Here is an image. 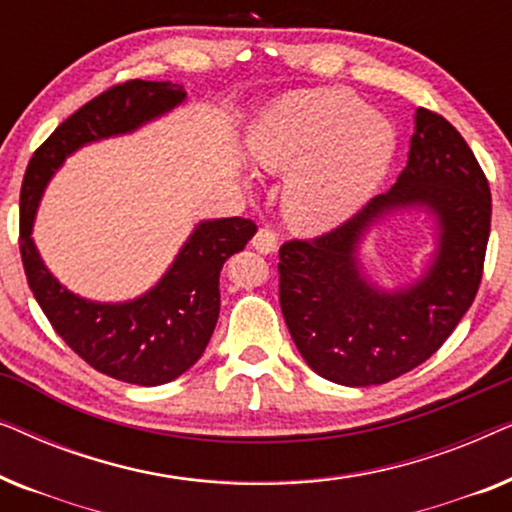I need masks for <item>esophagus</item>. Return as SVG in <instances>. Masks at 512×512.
Here are the masks:
<instances>
[{
    "label": "esophagus",
    "mask_w": 512,
    "mask_h": 512,
    "mask_svg": "<svg viewBox=\"0 0 512 512\" xmlns=\"http://www.w3.org/2000/svg\"><path fill=\"white\" fill-rule=\"evenodd\" d=\"M251 247H254L258 254H272V251H277V237L272 230L261 228L254 235V240H251Z\"/></svg>",
    "instance_id": "34e87169"
}]
</instances>
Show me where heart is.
<instances>
[{"label":"heart","mask_w":512,"mask_h":512,"mask_svg":"<svg viewBox=\"0 0 512 512\" xmlns=\"http://www.w3.org/2000/svg\"><path fill=\"white\" fill-rule=\"evenodd\" d=\"M247 149L263 172L289 177L282 198L289 226L319 235L352 219L380 186L396 130L347 90H298L258 114Z\"/></svg>","instance_id":"heart-1"}]
</instances>
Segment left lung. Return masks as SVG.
I'll use <instances>...</instances> for the list:
<instances>
[{
  "mask_svg": "<svg viewBox=\"0 0 512 512\" xmlns=\"http://www.w3.org/2000/svg\"><path fill=\"white\" fill-rule=\"evenodd\" d=\"M396 211L429 213L437 249L415 283L384 290L365 275L358 249ZM489 219V184L464 137L443 116L415 109L396 184L340 228L279 249V303L307 366L342 387H370L436 354L478 293Z\"/></svg>",
  "mask_w": 512,
  "mask_h": 512,
  "instance_id": "8db88e82",
  "label": "left lung"
}]
</instances>
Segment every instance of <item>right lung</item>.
I'll return each mask as SVG.
<instances>
[{"label": "right lung", "instance_id": "right-lung-1", "mask_svg": "<svg viewBox=\"0 0 512 512\" xmlns=\"http://www.w3.org/2000/svg\"><path fill=\"white\" fill-rule=\"evenodd\" d=\"M186 100L172 81H128L109 88L60 123L34 151L20 188V256L27 284L55 333L100 373L139 387L177 380L195 366L219 319V275L247 247L256 223L240 216L200 221L156 286L123 303L69 291L46 268L32 240L48 181L81 146L130 135Z\"/></svg>", "mask_w": 512, "mask_h": 512}]
</instances>
